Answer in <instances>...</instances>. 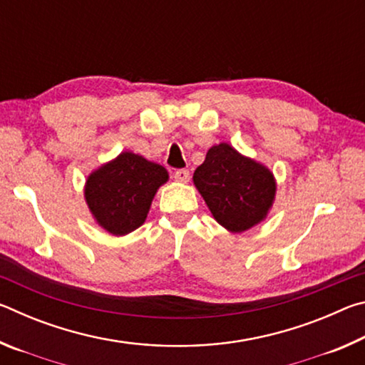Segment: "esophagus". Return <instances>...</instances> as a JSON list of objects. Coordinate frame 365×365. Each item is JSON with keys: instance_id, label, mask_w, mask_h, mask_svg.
<instances>
[{"instance_id": "1", "label": "esophagus", "mask_w": 365, "mask_h": 365, "mask_svg": "<svg viewBox=\"0 0 365 365\" xmlns=\"http://www.w3.org/2000/svg\"><path fill=\"white\" fill-rule=\"evenodd\" d=\"M174 178L177 182H182V183H187L190 180V172L187 169H178L175 170Z\"/></svg>"}]
</instances>
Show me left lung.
<instances>
[{"instance_id":"obj_1","label":"left lung","mask_w":365,"mask_h":365,"mask_svg":"<svg viewBox=\"0 0 365 365\" xmlns=\"http://www.w3.org/2000/svg\"><path fill=\"white\" fill-rule=\"evenodd\" d=\"M195 187L222 227L242 233L265 219L275 197L272 172L227 143L212 146L195 170Z\"/></svg>"}]
</instances>
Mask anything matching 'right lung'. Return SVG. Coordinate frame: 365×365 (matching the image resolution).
Masks as SVG:
<instances>
[{
    "label": "right lung",
    "mask_w": 365,
    "mask_h": 365,
    "mask_svg": "<svg viewBox=\"0 0 365 365\" xmlns=\"http://www.w3.org/2000/svg\"><path fill=\"white\" fill-rule=\"evenodd\" d=\"M168 180L163 165L125 151L88 177L85 200L98 224L122 237L143 225L154 195Z\"/></svg>",
    "instance_id": "obj_1"
}]
</instances>
